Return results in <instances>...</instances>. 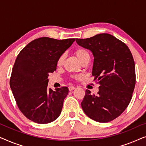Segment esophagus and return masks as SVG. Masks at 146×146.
I'll list each match as a JSON object with an SVG mask.
<instances>
[{
	"label": "esophagus",
	"mask_w": 146,
	"mask_h": 146,
	"mask_svg": "<svg viewBox=\"0 0 146 146\" xmlns=\"http://www.w3.org/2000/svg\"><path fill=\"white\" fill-rule=\"evenodd\" d=\"M76 88L74 86H69L68 89H69V91H72L73 90H74Z\"/></svg>",
	"instance_id": "esophagus-1"
}]
</instances>
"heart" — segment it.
<instances>
[{
    "label": "heart",
    "instance_id": "1",
    "mask_svg": "<svg viewBox=\"0 0 146 146\" xmlns=\"http://www.w3.org/2000/svg\"><path fill=\"white\" fill-rule=\"evenodd\" d=\"M74 53L76 55V56L78 58V59L82 62H83L85 60L90 58V55L88 52L84 48H78L74 51ZM64 60V55H61L57 60V66H61L63 64ZM74 78H78L79 76H72Z\"/></svg>",
    "mask_w": 146,
    "mask_h": 146
}]
</instances>
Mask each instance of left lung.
I'll return each instance as SVG.
<instances>
[{"instance_id":"8db88e82","label":"left lung","mask_w":146,"mask_h":146,"mask_svg":"<svg viewBox=\"0 0 146 146\" xmlns=\"http://www.w3.org/2000/svg\"><path fill=\"white\" fill-rule=\"evenodd\" d=\"M76 41L92 52V76L100 84L97 95L86 90L81 103L82 110L98 122L112 121L123 112L132 97L135 85L132 54L125 43L109 34L76 38Z\"/></svg>"}]
</instances>
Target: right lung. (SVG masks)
Returning a JSON list of instances; mask_svg holds the SVG:
<instances>
[{
	"mask_svg": "<svg viewBox=\"0 0 146 146\" xmlns=\"http://www.w3.org/2000/svg\"><path fill=\"white\" fill-rule=\"evenodd\" d=\"M74 40L41 37L28 44L17 56L10 86L19 110L30 120L44 124L60 115L68 88L48 90V76L56 70L58 58Z\"/></svg>",
	"mask_w": 146,
	"mask_h": 146,
	"instance_id": "add662e5",
	"label": "right lung"
}]
</instances>
